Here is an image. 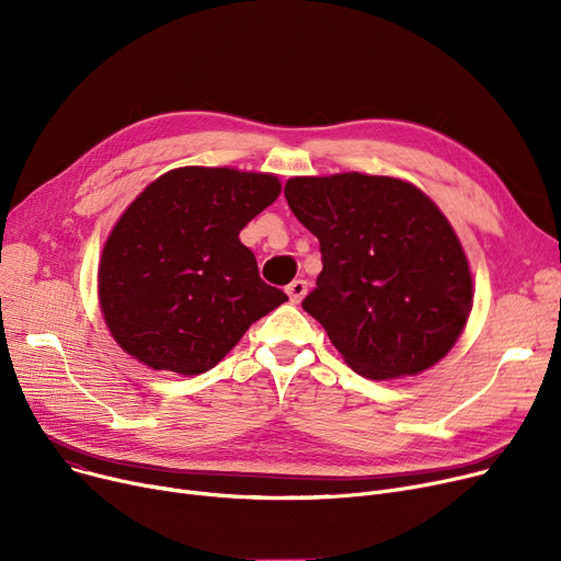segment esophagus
<instances>
[{
	"instance_id": "34e87169",
	"label": "esophagus",
	"mask_w": 561,
	"mask_h": 561,
	"mask_svg": "<svg viewBox=\"0 0 561 561\" xmlns=\"http://www.w3.org/2000/svg\"><path fill=\"white\" fill-rule=\"evenodd\" d=\"M286 293H288V298H290V302H293V305H300V302H302V298L307 296V282H305V279L290 282V284L286 286Z\"/></svg>"
}]
</instances>
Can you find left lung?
I'll list each match as a JSON object with an SVG mask.
<instances>
[{"label": "left lung", "instance_id": "1", "mask_svg": "<svg viewBox=\"0 0 561 561\" xmlns=\"http://www.w3.org/2000/svg\"><path fill=\"white\" fill-rule=\"evenodd\" d=\"M284 195L322 254L302 309L345 364L393 379L444 359L473 307V279L438 206L414 184L362 172L293 176Z\"/></svg>", "mask_w": 561, "mask_h": 561}]
</instances>
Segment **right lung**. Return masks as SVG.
<instances>
[{"label": "right lung", "mask_w": 561, "mask_h": 561, "mask_svg": "<svg viewBox=\"0 0 561 561\" xmlns=\"http://www.w3.org/2000/svg\"><path fill=\"white\" fill-rule=\"evenodd\" d=\"M279 191L275 174L188 165L127 206L98 273L106 328L127 355L154 370L206 373L288 300L239 241Z\"/></svg>", "instance_id": "1"}]
</instances>
